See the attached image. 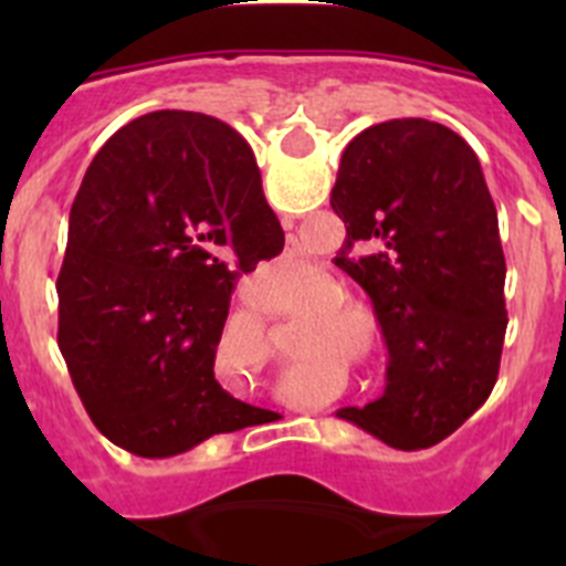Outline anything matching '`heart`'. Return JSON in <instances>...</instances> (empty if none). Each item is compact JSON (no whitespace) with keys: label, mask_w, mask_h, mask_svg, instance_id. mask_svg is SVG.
<instances>
[{"label":"heart","mask_w":566,"mask_h":566,"mask_svg":"<svg viewBox=\"0 0 566 566\" xmlns=\"http://www.w3.org/2000/svg\"><path fill=\"white\" fill-rule=\"evenodd\" d=\"M339 294H343V286H339L337 280H332V277L319 280L317 289H314V300H332V303H317L308 317L317 319V323H326V319H339V317H348V314H354V308L348 306V303L337 300Z\"/></svg>","instance_id":"heart-1"}]
</instances>
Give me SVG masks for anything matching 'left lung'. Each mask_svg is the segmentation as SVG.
Segmentation results:
<instances>
[{
    "label": "left lung",
    "instance_id": "1",
    "mask_svg": "<svg viewBox=\"0 0 566 566\" xmlns=\"http://www.w3.org/2000/svg\"><path fill=\"white\" fill-rule=\"evenodd\" d=\"M334 258L371 297L388 385L348 419L399 451L431 448L482 408L499 377L507 308L499 218L476 153L428 118L363 129L339 158Z\"/></svg>",
    "mask_w": 566,
    "mask_h": 566
}]
</instances>
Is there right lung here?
Listing matches in <instances>:
<instances>
[{
    "instance_id": "obj_1",
    "label": "right lung",
    "mask_w": 566,
    "mask_h": 566,
    "mask_svg": "<svg viewBox=\"0 0 566 566\" xmlns=\"http://www.w3.org/2000/svg\"><path fill=\"white\" fill-rule=\"evenodd\" d=\"M283 252L249 144L187 109L129 122L70 209L59 352L84 411L124 451L184 453L272 419L214 379L240 274Z\"/></svg>"
}]
</instances>
